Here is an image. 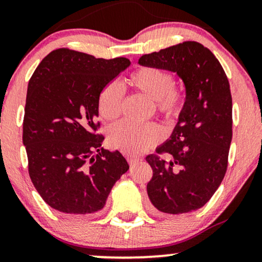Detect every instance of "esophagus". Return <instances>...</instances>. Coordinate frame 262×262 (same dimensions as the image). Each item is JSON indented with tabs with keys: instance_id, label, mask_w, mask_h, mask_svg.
<instances>
[{
	"instance_id": "obj_1",
	"label": "esophagus",
	"mask_w": 262,
	"mask_h": 262,
	"mask_svg": "<svg viewBox=\"0 0 262 262\" xmlns=\"http://www.w3.org/2000/svg\"><path fill=\"white\" fill-rule=\"evenodd\" d=\"M140 160H141V159H140V158H138V157H128V163H129V165H134Z\"/></svg>"
}]
</instances>
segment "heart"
Instances as JSON below:
<instances>
[{
  "mask_svg": "<svg viewBox=\"0 0 262 262\" xmlns=\"http://www.w3.org/2000/svg\"><path fill=\"white\" fill-rule=\"evenodd\" d=\"M133 89L154 101L156 112L169 124L178 122L185 109V91L174 85V77L167 70L156 66H142L128 77ZM123 95L116 83H109L98 96L97 108L102 119L112 121L122 112ZM109 143L121 152L136 156L152 148L161 140V129L157 123L135 126L128 122L113 124L108 130Z\"/></svg>",
  "mask_w": 262,
  "mask_h": 262,
  "instance_id": "obj_1",
  "label": "heart"
}]
</instances>
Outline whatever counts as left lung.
<instances>
[{
  "label": "left lung",
  "instance_id": "left-lung-1",
  "mask_svg": "<svg viewBox=\"0 0 262 262\" xmlns=\"http://www.w3.org/2000/svg\"><path fill=\"white\" fill-rule=\"evenodd\" d=\"M142 66L176 72L185 84L186 103L171 138L149 154L153 169L147 184L150 203L171 215L203 206L222 183L233 138V99L222 65L209 49L184 41L143 54ZM169 154L171 162L159 154Z\"/></svg>",
  "mask_w": 262,
  "mask_h": 262
}]
</instances>
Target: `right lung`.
Wrapping results in <instances>:
<instances>
[{"label":"right lung","mask_w":262,"mask_h":262,"mask_svg":"<svg viewBox=\"0 0 262 262\" xmlns=\"http://www.w3.org/2000/svg\"><path fill=\"white\" fill-rule=\"evenodd\" d=\"M130 65L69 49L47 54L28 83L22 141L33 185L51 208L93 215L129 168L119 150L102 147L98 96Z\"/></svg>","instance_id":"1"}]
</instances>
